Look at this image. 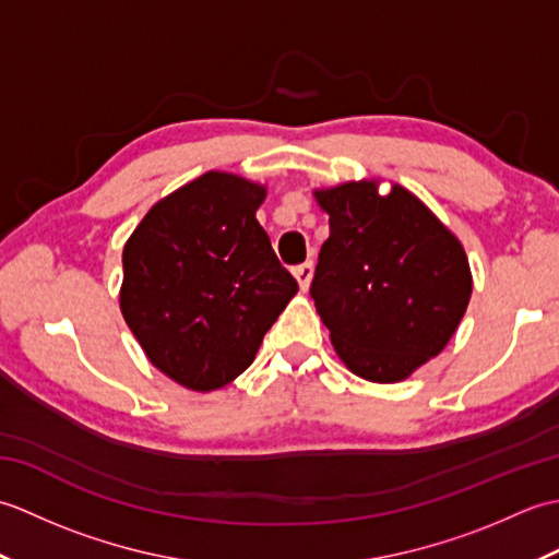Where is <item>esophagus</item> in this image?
Instances as JSON below:
<instances>
[{"label":"esophagus","instance_id":"esophagus-1","mask_svg":"<svg viewBox=\"0 0 559 559\" xmlns=\"http://www.w3.org/2000/svg\"><path fill=\"white\" fill-rule=\"evenodd\" d=\"M293 276L298 278V286H300V290H307V288H310V281H312V276H314V264H312V261H305V264H300V266H295V269H293Z\"/></svg>","mask_w":559,"mask_h":559}]
</instances>
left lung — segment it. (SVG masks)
Returning <instances> with one entry per match:
<instances>
[{
    "label": "left lung",
    "instance_id": "1",
    "mask_svg": "<svg viewBox=\"0 0 559 559\" xmlns=\"http://www.w3.org/2000/svg\"><path fill=\"white\" fill-rule=\"evenodd\" d=\"M329 213L310 295L338 358L367 382L411 377L454 336L473 281L466 252L418 197L377 182L317 189Z\"/></svg>",
    "mask_w": 559,
    "mask_h": 559
}]
</instances>
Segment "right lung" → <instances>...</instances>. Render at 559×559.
I'll return each mask as SVG.
<instances>
[{"label":"right lung","instance_id":"right-lung-1","mask_svg":"<svg viewBox=\"0 0 559 559\" xmlns=\"http://www.w3.org/2000/svg\"><path fill=\"white\" fill-rule=\"evenodd\" d=\"M264 197L245 177L206 173L160 199L124 245V322L187 389L240 377L298 293L254 216Z\"/></svg>","mask_w":559,"mask_h":559}]
</instances>
